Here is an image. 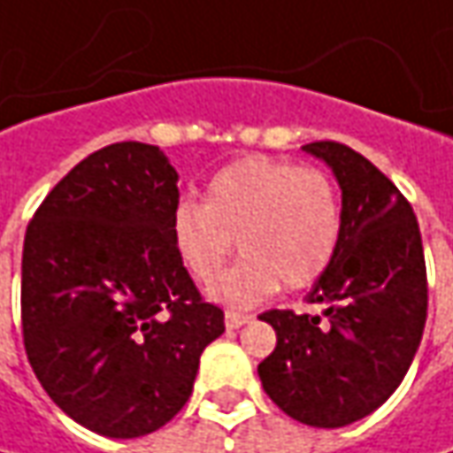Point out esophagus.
Instances as JSON below:
<instances>
[{"instance_id": "1", "label": "esophagus", "mask_w": 453, "mask_h": 453, "mask_svg": "<svg viewBox=\"0 0 453 453\" xmlns=\"http://www.w3.org/2000/svg\"><path fill=\"white\" fill-rule=\"evenodd\" d=\"M250 320H252L250 315H239V312H226V315H224V325H226V330H236V327L247 325Z\"/></svg>"}]
</instances>
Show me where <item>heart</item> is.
<instances>
[{
    "mask_svg": "<svg viewBox=\"0 0 453 453\" xmlns=\"http://www.w3.org/2000/svg\"><path fill=\"white\" fill-rule=\"evenodd\" d=\"M171 236L196 282L217 277L236 239L242 259L209 288V297L244 310L270 300L282 285L310 288L330 270L342 206L325 171L250 156L217 171L201 203L176 206Z\"/></svg>",
    "mask_w": 453,
    "mask_h": 453,
    "instance_id": "heart-1",
    "label": "heart"
}]
</instances>
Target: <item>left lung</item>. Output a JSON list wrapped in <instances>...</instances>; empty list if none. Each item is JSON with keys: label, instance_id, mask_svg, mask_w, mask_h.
Returning <instances> with one entry per match:
<instances>
[{"label": "left lung", "instance_id": "left-lung-1", "mask_svg": "<svg viewBox=\"0 0 453 453\" xmlns=\"http://www.w3.org/2000/svg\"><path fill=\"white\" fill-rule=\"evenodd\" d=\"M303 150L338 181L342 236L304 297L322 312L259 315L277 345L257 373L289 418L340 428L383 406L409 373L426 325V262L416 214L391 179L335 141Z\"/></svg>", "mask_w": 453, "mask_h": 453}]
</instances>
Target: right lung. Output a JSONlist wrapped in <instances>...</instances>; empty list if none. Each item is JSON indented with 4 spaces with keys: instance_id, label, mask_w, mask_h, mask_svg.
<instances>
[{
    "instance_id": "add662e5",
    "label": "right lung",
    "mask_w": 453,
    "mask_h": 453,
    "mask_svg": "<svg viewBox=\"0 0 453 453\" xmlns=\"http://www.w3.org/2000/svg\"><path fill=\"white\" fill-rule=\"evenodd\" d=\"M179 173L158 146L113 143L40 203L22 250L29 365L75 424L138 439L168 424L224 312L201 300L171 217Z\"/></svg>"
}]
</instances>
